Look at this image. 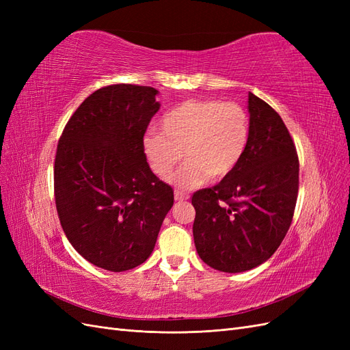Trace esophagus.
<instances>
[{
  "label": "esophagus",
  "mask_w": 350,
  "mask_h": 350,
  "mask_svg": "<svg viewBox=\"0 0 350 350\" xmlns=\"http://www.w3.org/2000/svg\"><path fill=\"white\" fill-rule=\"evenodd\" d=\"M189 196L187 193H183V191H175V200L176 201H184V200H188Z\"/></svg>",
  "instance_id": "obj_1"
}]
</instances>
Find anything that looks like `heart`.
Masks as SVG:
<instances>
[{
  "label": "heart",
  "mask_w": 350,
  "mask_h": 350,
  "mask_svg": "<svg viewBox=\"0 0 350 350\" xmlns=\"http://www.w3.org/2000/svg\"><path fill=\"white\" fill-rule=\"evenodd\" d=\"M162 133L143 137V152L152 171L171 178L179 188L203 185L208 176L221 179L235 171L250 142V116L239 103L191 99L169 109L161 120Z\"/></svg>",
  "instance_id": "obj_1"
}]
</instances>
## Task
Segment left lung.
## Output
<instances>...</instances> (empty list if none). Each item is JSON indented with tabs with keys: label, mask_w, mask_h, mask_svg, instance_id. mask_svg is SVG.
<instances>
[{
	"label": "left lung",
	"mask_w": 350,
	"mask_h": 350,
	"mask_svg": "<svg viewBox=\"0 0 350 350\" xmlns=\"http://www.w3.org/2000/svg\"><path fill=\"white\" fill-rule=\"evenodd\" d=\"M248 111L250 142L241 163L191 198L198 256L225 273L251 270L276 252L298 198V153L283 120L252 93Z\"/></svg>",
	"instance_id": "left-lung-1"
}]
</instances>
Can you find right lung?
Listing matches in <instances>:
<instances>
[{"label": "right lung", "mask_w": 350, "mask_h": 350, "mask_svg": "<svg viewBox=\"0 0 350 350\" xmlns=\"http://www.w3.org/2000/svg\"><path fill=\"white\" fill-rule=\"evenodd\" d=\"M157 90L112 84L93 92L62 131L54 165L61 226L83 258L125 271L152 254L174 189L147 163L143 137Z\"/></svg>", "instance_id": "right-lung-1"}]
</instances>
